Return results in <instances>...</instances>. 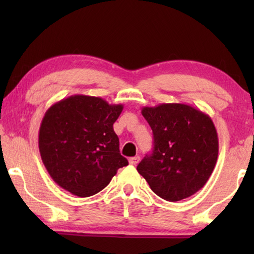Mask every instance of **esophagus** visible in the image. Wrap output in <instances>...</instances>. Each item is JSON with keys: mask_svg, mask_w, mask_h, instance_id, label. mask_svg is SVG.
Returning <instances> with one entry per match:
<instances>
[{"mask_svg": "<svg viewBox=\"0 0 254 254\" xmlns=\"http://www.w3.org/2000/svg\"><path fill=\"white\" fill-rule=\"evenodd\" d=\"M139 161H140L139 156H135V157H132L128 159V162H130V165H132V166H136L137 163H139Z\"/></svg>", "mask_w": 254, "mask_h": 254, "instance_id": "esophagus-1", "label": "esophagus"}]
</instances>
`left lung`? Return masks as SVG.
<instances>
[{
    "instance_id": "8db88e82",
    "label": "left lung",
    "mask_w": 254,
    "mask_h": 254,
    "mask_svg": "<svg viewBox=\"0 0 254 254\" xmlns=\"http://www.w3.org/2000/svg\"><path fill=\"white\" fill-rule=\"evenodd\" d=\"M141 113L152 128L153 150L137 165V173L166 200L194 195L217 161L218 137L212 119L182 103L145 106Z\"/></svg>"
}]
</instances>
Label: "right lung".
Returning a JSON list of instances; mask_svg holds the SVG:
<instances>
[{
	"mask_svg": "<svg viewBox=\"0 0 254 254\" xmlns=\"http://www.w3.org/2000/svg\"><path fill=\"white\" fill-rule=\"evenodd\" d=\"M122 110V104L86 95H72L49 107L41 121L39 151L56 184L88 197L128 165L113 128Z\"/></svg>",
	"mask_w": 254,
	"mask_h": 254,
	"instance_id": "obj_1",
	"label": "right lung"
}]
</instances>
